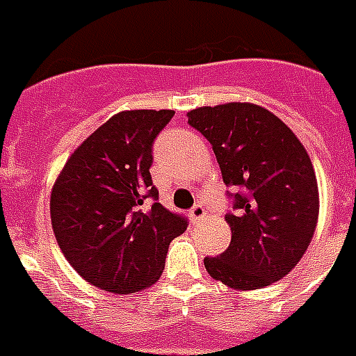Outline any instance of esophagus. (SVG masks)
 Instances as JSON below:
<instances>
[{"label":"esophagus","instance_id":"1","mask_svg":"<svg viewBox=\"0 0 356 356\" xmlns=\"http://www.w3.org/2000/svg\"><path fill=\"white\" fill-rule=\"evenodd\" d=\"M204 217H205V209L202 207V205H196V207H192V211H191L192 222H200V220H204Z\"/></svg>","mask_w":356,"mask_h":356}]
</instances>
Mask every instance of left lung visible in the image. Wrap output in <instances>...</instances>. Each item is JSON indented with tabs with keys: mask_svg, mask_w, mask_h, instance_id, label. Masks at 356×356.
<instances>
[{
	"mask_svg": "<svg viewBox=\"0 0 356 356\" xmlns=\"http://www.w3.org/2000/svg\"><path fill=\"white\" fill-rule=\"evenodd\" d=\"M186 117L213 145L222 181L243 191L236 194V213L225 217L230 245L220 257L204 259L205 270L236 291L272 285L298 264L317 228L312 158L294 131L262 105H205Z\"/></svg>",
	"mask_w": 356,
	"mask_h": 356,
	"instance_id": "1",
	"label": "left lung"
}]
</instances>
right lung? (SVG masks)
I'll return each mask as SVG.
<instances>
[{"mask_svg":"<svg viewBox=\"0 0 356 356\" xmlns=\"http://www.w3.org/2000/svg\"><path fill=\"white\" fill-rule=\"evenodd\" d=\"M175 111L113 115L71 152L51 192L58 247L90 285L131 294L156 283L171 239L186 220L145 200L158 198L149 168L152 141Z\"/></svg>","mask_w":356,"mask_h":356,"instance_id":"1","label":"right lung"}]
</instances>
